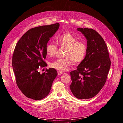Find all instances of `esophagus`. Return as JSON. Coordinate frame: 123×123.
Masks as SVG:
<instances>
[{"label":"esophagus","mask_w":123,"mask_h":123,"mask_svg":"<svg viewBox=\"0 0 123 123\" xmlns=\"http://www.w3.org/2000/svg\"><path fill=\"white\" fill-rule=\"evenodd\" d=\"M63 74V73L62 72H59L58 73V75H61V74Z\"/></svg>","instance_id":"34e87169"}]
</instances>
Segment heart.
Listing matches in <instances>:
<instances>
[{
    "mask_svg": "<svg viewBox=\"0 0 123 123\" xmlns=\"http://www.w3.org/2000/svg\"><path fill=\"white\" fill-rule=\"evenodd\" d=\"M56 42L61 48L66 49L63 59H58L50 64L51 67L58 71H65L72 64L81 63L85 59L87 52L86 44L78 39L74 35L65 32L56 37ZM57 47L53 43H48L46 47V52L49 57L54 56L56 53Z\"/></svg>",
    "mask_w": 123,
    "mask_h": 123,
    "instance_id": "1",
    "label": "heart"
}]
</instances>
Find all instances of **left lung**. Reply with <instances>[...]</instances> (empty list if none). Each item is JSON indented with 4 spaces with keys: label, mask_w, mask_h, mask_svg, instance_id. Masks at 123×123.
Returning a JSON list of instances; mask_svg holds the SVG:
<instances>
[{
    "label": "left lung",
    "mask_w": 123,
    "mask_h": 123,
    "mask_svg": "<svg viewBox=\"0 0 123 123\" xmlns=\"http://www.w3.org/2000/svg\"><path fill=\"white\" fill-rule=\"evenodd\" d=\"M87 40V52L84 60L76 70L71 72L69 86L78 99H89L102 89L111 65L108 47L102 37L94 30L79 28Z\"/></svg>",
    "instance_id": "1"
}]
</instances>
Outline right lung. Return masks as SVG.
<instances>
[{
  "mask_svg": "<svg viewBox=\"0 0 123 123\" xmlns=\"http://www.w3.org/2000/svg\"><path fill=\"white\" fill-rule=\"evenodd\" d=\"M59 27L56 23L31 28L17 43L13 52L12 66L16 83L28 98L40 100L47 96L57 75L54 68L40 74L47 66L46 47L49 38Z\"/></svg>",
  "mask_w": 123,
  "mask_h": 123,
  "instance_id": "1",
  "label": "right lung"
}]
</instances>
